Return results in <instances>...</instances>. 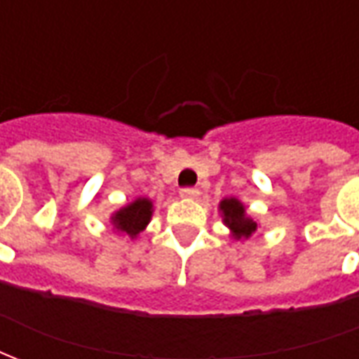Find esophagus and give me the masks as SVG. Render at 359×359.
Listing matches in <instances>:
<instances>
[{
	"instance_id": "obj_1",
	"label": "esophagus",
	"mask_w": 359,
	"mask_h": 359,
	"mask_svg": "<svg viewBox=\"0 0 359 359\" xmlns=\"http://www.w3.org/2000/svg\"><path fill=\"white\" fill-rule=\"evenodd\" d=\"M180 195H182L183 198H197L198 195H201V191H198L197 187H183V189L180 191Z\"/></svg>"
}]
</instances>
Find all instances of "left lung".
I'll return each instance as SVG.
<instances>
[{
	"instance_id": "left-lung-1",
	"label": "left lung",
	"mask_w": 359,
	"mask_h": 359,
	"mask_svg": "<svg viewBox=\"0 0 359 359\" xmlns=\"http://www.w3.org/2000/svg\"><path fill=\"white\" fill-rule=\"evenodd\" d=\"M219 212H222L224 224L229 227V231L235 239H248L258 227L255 219L247 216V208L239 198H224L219 203Z\"/></svg>"
}]
</instances>
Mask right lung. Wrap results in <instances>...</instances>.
Listing matches in <instances>:
<instances>
[{
    "label": "right lung",
    "instance_id": "right-lung-1",
    "mask_svg": "<svg viewBox=\"0 0 359 359\" xmlns=\"http://www.w3.org/2000/svg\"><path fill=\"white\" fill-rule=\"evenodd\" d=\"M151 216H153V203L149 198L140 197L114 212L111 216V224L118 233H124L130 239H135L147 227Z\"/></svg>",
    "mask_w": 359,
    "mask_h": 359
}]
</instances>
